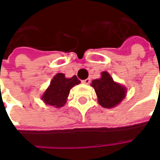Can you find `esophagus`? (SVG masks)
Wrapping results in <instances>:
<instances>
[{"instance_id": "obj_1", "label": "esophagus", "mask_w": 160, "mask_h": 160, "mask_svg": "<svg viewBox=\"0 0 160 160\" xmlns=\"http://www.w3.org/2000/svg\"><path fill=\"white\" fill-rule=\"evenodd\" d=\"M90 82H91L90 79H86V80H82V83L86 84V85H88V84H90Z\"/></svg>"}]
</instances>
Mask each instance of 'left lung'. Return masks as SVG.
<instances>
[{
  "instance_id": "1",
  "label": "left lung",
  "mask_w": 160,
  "mask_h": 160,
  "mask_svg": "<svg viewBox=\"0 0 160 160\" xmlns=\"http://www.w3.org/2000/svg\"><path fill=\"white\" fill-rule=\"evenodd\" d=\"M91 86L95 90L98 104L106 109L116 107L123 100L127 94V88L114 81L106 71L101 73L99 79L92 80Z\"/></svg>"
}]
</instances>
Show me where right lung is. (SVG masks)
Segmentation results:
<instances>
[{
  "label": "right lung",
  "mask_w": 160,
  "mask_h": 160,
  "mask_svg": "<svg viewBox=\"0 0 160 160\" xmlns=\"http://www.w3.org/2000/svg\"><path fill=\"white\" fill-rule=\"evenodd\" d=\"M80 83L76 75L71 78H66L62 73H56L50 81L49 87L41 97L43 103L56 108H61L65 105L69 95L71 88Z\"/></svg>",
  "instance_id": "add662e5"
}]
</instances>
